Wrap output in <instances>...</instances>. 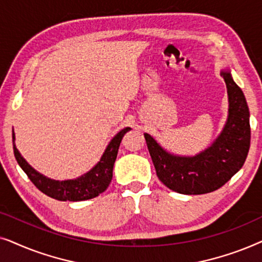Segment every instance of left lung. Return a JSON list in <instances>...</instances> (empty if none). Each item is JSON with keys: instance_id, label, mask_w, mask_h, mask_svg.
Listing matches in <instances>:
<instances>
[{"instance_id": "obj_1", "label": "left lung", "mask_w": 262, "mask_h": 262, "mask_svg": "<svg viewBox=\"0 0 262 262\" xmlns=\"http://www.w3.org/2000/svg\"><path fill=\"white\" fill-rule=\"evenodd\" d=\"M228 89L229 113L223 131L212 144L195 156H180L164 150L144 134L160 181L181 194H205L228 182L241 169L250 146L249 108L241 88L229 70H222Z\"/></svg>"}]
</instances>
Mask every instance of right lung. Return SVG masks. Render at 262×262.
<instances>
[{"label": "right lung", "instance_id": "obj_1", "mask_svg": "<svg viewBox=\"0 0 262 262\" xmlns=\"http://www.w3.org/2000/svg\"><path fill=\"white\" fill-rule=\"evenodd\" d=\"M130 130V127H125L118 132L112 138V141L108 143L99 162L88 173L81 175L80 178L73 179V180H52L32 168L16 149L15 143H14L15 134L13 130L14 156L35 187L44 194L51 196L53 199L60 200V202H81V200L95 198L108 187L113 177V166L116 162L120 142L124 135Z\"/></svg>", "mask_w": 262, "mask_h": 262}]
</instances>
